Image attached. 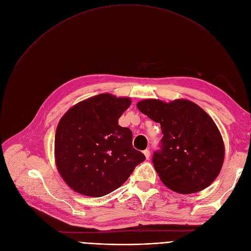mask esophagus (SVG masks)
<instances>
[{"label":"esophagus","instance_id":"esophagus-1","mask_svg":"<svg viewBox=\"0 0 251 251\" xmlns=\"http://www.w3.org/2000/svg\"><path fill=\"white\" fill-rule=\"evenodd\" d=\"M143 154H144V155H146V157H147V159H149V157H150V155H151V151H150L149 150H146V151H143Z\"/></svg>","mask_w":251,"mask_h":251}]
</instances>
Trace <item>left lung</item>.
Masks as SVG:
<instances>
[{
	"instance_id": "8db88e82",
	"label": "left lung",
	"mask_w": 251,
	"mask_h": 251,
	"mask_svg": "<svg viewBox=\"0 0 251 251\" xmlns=\"http://www.w3.org/2000/svg\"><path fill=\"white\" fill-rule=\"evenodd\" d=\"M137 108L161 124L164 136L152 163L165 185L181 194L209 186L218 177L225 156L224 141L213 119L187 100H143Z\"/></svg>"
}]
</instances>
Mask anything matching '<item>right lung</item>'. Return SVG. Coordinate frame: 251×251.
Listing matches in <instances>:
<instances>
[{
  "mask_svg": "<svg viewBox=\"0 0 251 251\" xmlns=\"http://www.w3.org/2000/svg\"><path fill=\"white\" fill-rule=\"evenodd\" d=\"M129 98L100 94L76 103L61 118L55 160L61 177L74 191L100 197L116 190L146 156L132 147V132L118 124Z\"/></svg>",
  "mask_w": 251,
  "mask_h": 251,
  "instance_id": "add662e5",
  "label": "right lung"
}]
</instances>
